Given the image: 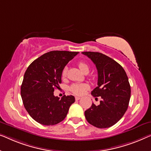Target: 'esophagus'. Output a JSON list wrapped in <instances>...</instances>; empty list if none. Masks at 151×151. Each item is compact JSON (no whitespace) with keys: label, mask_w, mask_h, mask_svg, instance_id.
Returning a JSON list of instances; mask_svg holds the SVG:
<instances>
[{"label":"esophagus","mask_w":151,"mask_h":151,"mask_svg":"<svg viewBox=\"0 0 151 151\" xmlns=\"http://www.w3.org/2000/svg\"><path fill=\"white\" fill-rule=\"evenodd\" d=\"M75 99H76V101H78V100L80 99V97H76Z\"/></svg>","instance_id":"esophagus-1"}]
</instances>
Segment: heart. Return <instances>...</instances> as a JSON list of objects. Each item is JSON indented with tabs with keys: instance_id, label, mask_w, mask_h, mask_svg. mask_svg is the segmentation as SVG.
Returning a JSON list of instances; mask_svg holds the SVG:
<instances>
[{
	"instance_id": "b5f03b06",
	"label": "heart",
	"mask_w": 151,
	"mask_h": 151,
	"mask_svg": "<svg viewBox=\"0 0 151 151\" xmlns=\"http://www.w3.org/2000/svg\"><path fill=\"white\" fill-rule=\"evenodd\" d=\"M78 67L81 71L82 72L86 71L89 70L88 65L86 64L85 63L83 62H80L78 63ZM67 73V68H64L63 70L62 71V73H61V76L62 78H65L66 76ZM89 88L88 85L86 84H84V83H76V84H73L71 85L70 90L73 94H75L76 95H82L84 94L85 92L88 90Z\"/></svg>"
}]
</instances>
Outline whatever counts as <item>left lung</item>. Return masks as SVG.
<instances>
[{"label":"left lung","mask_w":151,"mask_h":151,"mask_svg":"<svg viewBox=\"0 0 151 151\" xmlns=\"http://www.w3.org/2000/svg\"><path fill=\"white\" fill-rule=\"evenodd\" d=\"M97 69L98 86L91 92L97 99L99 106L93 104L85 111L86 121L97 128H108L115 124L127 110L131 97V87L125 71L117 62L99 52H84Z\"/></svg>","instance_id":"8db88e82"}]
</instances>
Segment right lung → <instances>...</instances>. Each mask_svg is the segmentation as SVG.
<instances>
[{"label":"right lung","mask_w":151,"mask_h":151,"mask_svg":"<svg viewBox=\"0 0 151 151\" xmlns=\"http://www.w3.org/2000/svg\"><path fill=\"white\" fill-rule=\"evenodd\" d=\"M78 53L51 51L28 66L21 86V97L25 109L37 123L47 126L59 123L75 102L73 95L60 99L54 95V91L59 87L64 67Z\"/></svg>","instance_id":"1"}]
</instances>
